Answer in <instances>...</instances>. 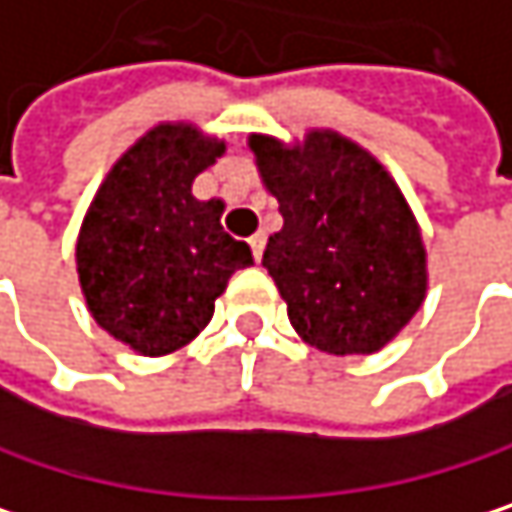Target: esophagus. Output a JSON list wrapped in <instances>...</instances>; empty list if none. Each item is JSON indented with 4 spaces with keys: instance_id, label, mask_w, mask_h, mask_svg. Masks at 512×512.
I'll list each match as a JSON object with an SVG mask.
<instances>
[{
    "instance_id": "34e87169",
    "label": "esophagus",
    "mask_w": 512,
    "mask_h": 512,
    "mask_svg": "<svg viewBox=\"0 0 512 512\" xmlns=\"http://www.w3.org/2000/svg\"><path fill=\"white\" fill-rule=\"evenodd\" d=\"M248 245H251L254 261H261V258H264V245H267V236H264V233H254V236L248 239Z\"/></svg>"
}]
</instances>
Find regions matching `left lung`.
I'll list each match as a JSON object with an SVG mask.
<instances>
[{"label":"left lung","instance_id":"8db88e82","mask_svg":"<svg viewBox=\"0 0 512 512\" xmlns=\"http://www.w3.org/2000/svg\"><path fill=\"white\" fill-rule=\"evenodd\" d=\"M248 146L285 218L264 267L294 330L336 357L381 351L417 315L429 285L405 194L372 152L339 131L312 128L291 146L251 134Z\"/></svg>","mask_w":512,"mask_h":512}]
</instances>
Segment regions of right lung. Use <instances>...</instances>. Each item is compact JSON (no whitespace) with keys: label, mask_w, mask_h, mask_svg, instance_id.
Wrapping results in <instances>:
<instances>
[{"label":"right lung","mask_w":512,"mask_h":512,"mask_svg":"<svg viewBox=\"0 0 512 512\" xmlns=\"http://www.w3.org/2000/svg\"><path fill=\"white\" fill-rule=\"evenodd\" d=\"M224 140L191 122L149 128L104 176L77 236V276L101 330L143 357L173 354L212 318L251 248L221 227V200L191 182Z\"/></svg>","instance_id":"add662e5"}]
</instances>
